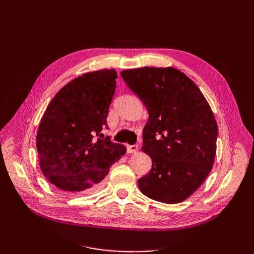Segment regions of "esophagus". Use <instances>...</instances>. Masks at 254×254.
Masks as SVG:
<instances>
[{
  "instance_id": "esophagus-1",
  "label": "esophagus",
  "mask_w": 254,
  "mask_h": 254,
  "mask_svg": "<svg viewBox=\"0 0 254 254\" xmlns=\"http://www.w3.org/2000/svg\"><path fill=\"white\" fill-rule=\"evenodd\" d=\"M139 147H137V145H127V151L129 153H134L137 151Z\"/></svg>"
}]
</instances>
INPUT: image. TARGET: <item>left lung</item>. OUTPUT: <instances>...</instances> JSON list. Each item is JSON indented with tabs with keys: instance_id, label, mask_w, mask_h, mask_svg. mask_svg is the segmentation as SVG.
Segmentation results:
<instances>
[{
	"instance_id": "1",
	"label": "left lung",
	"mask_w": 254,
	"mask_h": 254,
	"mask_svg": "<svg viewBox=\"0 0 254 254\" xmlns=\"http://www.w3.org/2000/svg\"><path fill=\"white\" fill-rule=\"evenodd\" d=\"M121 75L149 114L142 150L152 166L137 180L139 189L156 201L182 202L213 167L218 127L211 107L195 82L177 68L144 66Z\"/></svg>"
}]
</instances>
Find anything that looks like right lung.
Wrapping results in <instances>:
<instances>
[{"mask_svg":"<svg viewBox=\"0 0 254 254\" xmlns=\"http://www.w3.org/2000/svg\"><path fill=\"white\" fill-rule=\"evenodd\" d=\"M117 78L113 68L82 74L59 90L43 113L38 157L45 178L59 190H95L126 153L124 145L101 139Z\"/></svg>","mask_w":254,"mask_h":254,"instance_id":"right-lung-1","label":"right lung"}]
</instances>
